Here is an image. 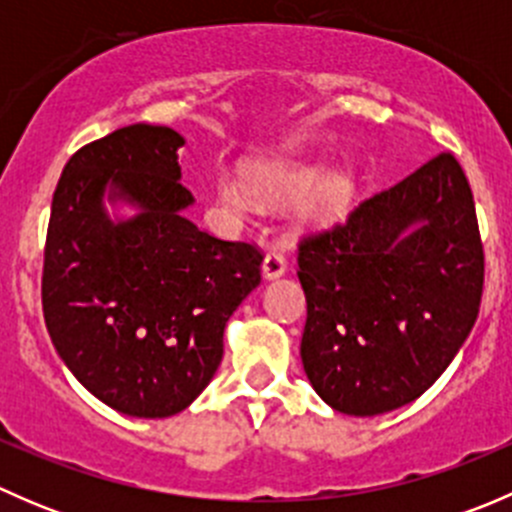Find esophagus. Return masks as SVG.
<instances>
[{
    "label": "esophagus",
    "instance_id": "34e87169",
    "mask_svg": "<svg viewBox=\"0 0 512 512\" xmlns=\"http://www.w3.org/2000/svg\"><path fill=\"white\" fill-rule=\"evenodd\" d=\"M287 272V260L282 257V252L277 250H270L265 255V262H262V275L267 277V280H277V277H282Z\"/></svg>",
    "mask_w": 512,
    "mask_h": 512
}]
</instances>
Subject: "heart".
I'll return each mask as SVG.
<instances>
[{"instance_id":"heart-1","label":"heart","mask_w":512,"mask_h":512,"mask_svg":"<svg viewBox=\"0 0 512 512\" xmlns=\"http://www.w3.org/2000/svg\"><path fill=\"white\" fill-rule=\"evenodd\" d=\"M242 178L223 175L215 185L218 203L227 213L245 215L252 208V196L265 203H282L297 198V218L304 225H329L347 213L352 205L356 180L349 168H324L322 163L304 158H267L242 165Z\"/></svg>"}]
</instances>
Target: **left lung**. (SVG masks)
<instances>
[{"label": "left lung", "mask_w": 512, "mask_h": 512, "mask_svg": "<svg viewBox=\"0 0 512 512\" xmlns=\"http://www.w3.org/2000/svg\"><path fill=\"white\" fill-rule=\"evenodd\" d=\"M307 297L304 374L324 404L379 416L448 369L476 324L483 245L466 173L451 153L299 242Z\"/></svg>", "instance_id": "8db88e82"}]
</instances>
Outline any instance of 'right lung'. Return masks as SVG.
<instances>
[{
	"label": "right lung",
	"mask_w": 512,
	"mask_h": 512,
	"mask_svg": "<svg viewBox=\"0 0 512 512\" xmlns=\"http://www.w3.org/2000/svg\"><path fill=\"white\" fill-rule=\"evenodd\" d=\"M168 126L118 128L64 165L44 247V322L71 374L111 409L165 418L188 409L223 361V334L260 285L262 252L183 215ZM103 199L137 208L113 221Z\"/></svg>",
	"instance_id": "obj_1"
}]
</instances>
